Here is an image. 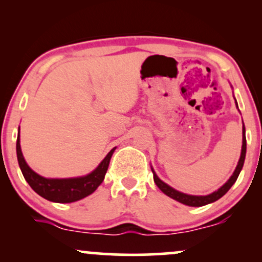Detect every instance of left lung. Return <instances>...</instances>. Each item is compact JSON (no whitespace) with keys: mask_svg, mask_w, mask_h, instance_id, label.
<instances>
[{"mask_svg":"<svg viewBox=\"0 0 262 262\" xmlns=\"http://www.w3.org/2000/svg\"><path fill=\"white\" fill-rule=\"evenodd\" d=\"M235 104H236V107H237L236 101H235ZM245 155H246V137H245L244 123H243V145H242V152H240V159H239V161H237V165H236L235 170H234L233 175H231L229 177V180H228V181L225 182L221 188H218L217 191L212 192V193L207 194V196H193V194L183 193V192L177 191V189L172 188V187H171V186L167 185V183H165L164 181H161V180L158 177V175H156V173H155L154 169H152V167H151L152 175H154V182L156 183V186H158V187L160 188L165 194H166V196H169L170 198H172V200L177 201V202H180V203H182V204H186V206H189V207H202V206H206V204L215 202V201H218L219 198L223 197L224 194L227 193L228 191H229L231 186H233L234 183H235L237 176H239V173H240V171H242L243 166H244Z\"/></svg>","mask_w":262,"mask_h":262,"instance_id":"left-lung-1","label":"left lung"}]
</instances>
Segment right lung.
<instances>
[{"instance_id": "right-lung-1", "label": "right lung", "mask_w": 262, "mask_h": 262, "mask_svg": "<svg viewBox=\"0 0 262 262\" xmlns=\"http://www.w3.org/2000/svg\"><path fill=\"white\" fill-rule=\"evenodd\" d=\"M16 149L18 164H19L20 171H22L26 181L39 196L56 203L76 202V201L82 200L93 193L104 180L111 158L116 150V148L111 150L106 158L100 162V165L85 176L69 177V179H47L33 171L26 162L22 149H20L19 132H18Z\"/></svg>"}]
</instances>
